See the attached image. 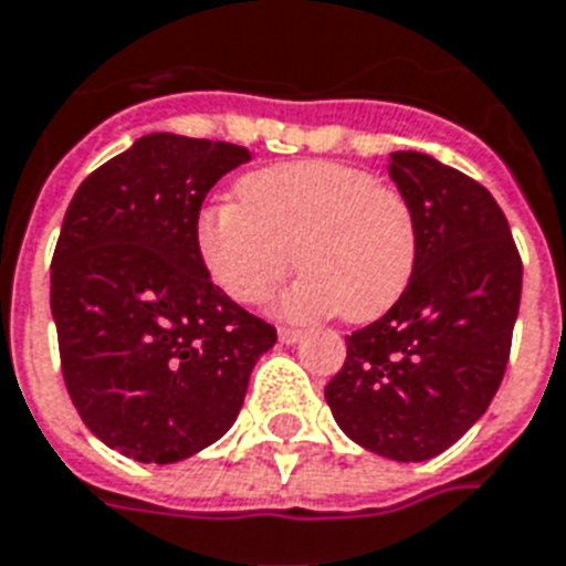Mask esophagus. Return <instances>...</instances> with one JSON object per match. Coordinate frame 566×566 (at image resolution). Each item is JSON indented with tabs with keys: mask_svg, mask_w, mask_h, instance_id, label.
Here are the masks:
<instances>
[{
	"mask_svg": "<svg viewBox=\"0 0 566 566\" xmlns=\"http://www.w3.org/2000/svg\"><path fill=\"white\" fill-rule=\"evenodd\" d=\"M300 338L302 329H293V326H282V329H279V340H282V344H296Z\"/></svg>",
	"mask_w": 566,
	"mask_h": 566,
	"instance_id": "obj_1",
	"label": "esophagus"
}]
</instances>
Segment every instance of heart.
Returning a JSON list of instances; mask_svg holds the SVG:
<instances>
[{"label":"heart","mask_w":566,"mask_h":566,"mask_svg":"<svg viewBox=\"0 0 566 566\" xmlns=\"http://www.w3.org/2000/svg\"><path fill=\"white\" fill-rule=\"evenodd\" d=\"M196 243L210 279L234 302H264L296 258L305 273L279 308L291 317L340 312L353 323L386 314L418 261L409 198L365 168L332 159L240 178L237 201L198 213Z\"/></svg>","instance_id":"obj_1"}]
</instances>
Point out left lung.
Listing matches in <instances>:
<instances>
[{
    "label": "left lung",
    "instance_id": "1",
    "mask_svg": "<svg viewBox=\"0 0 566 566\" xmlns=\"http://www.w3.org/2000/svg\"><path fill=\"white\" fill-rule=\"evenodd\" d=\"M388 175L416 213V273L379 321L347 338L323 395L353 442L421 463L454 446L502 386L523 261L478 180L418 150H395Z\"/></svg>",
    "mask_w": 566,
    "mask_h": 566
}]
</instances>
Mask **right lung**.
<instances>
[{"label": "right lung", "mask_w": 566, "mask_h": 566, "mask_svg": "<svg viewBox=\"0 0 566 566\" xmlns=\"http://www.w3.org/2000/svg\"><path fill=\"white\" fill-rule=\"evenodd\" d=\"M249 163L240 145L150 133L82 180L50 266L73 407L139 463H178L228 433L275 329L210 282L196 222Z\"/></svg>", "instance_id": "right-lung-1"}]
</instances>
